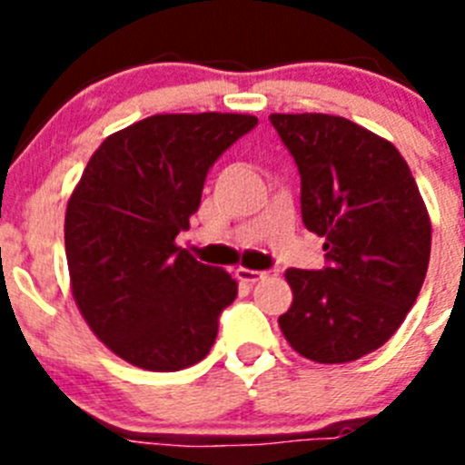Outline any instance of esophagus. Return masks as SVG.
<instances>
[{"label": "esophagus", "mask_w": 465, "mask_h": 465, "mask_svg": "<svg viewBox=\"0 0 465 465\" xmlns=\"http://www.w3.org/2000/svg\"><path fill=\"white\" fill-rule=\"evenodd\" d=\"M277 270H268V272H262V270H249V268H237L235 270V277L240 279V282H246V283H256V282H262V279L268 277H277Z\"/></svg>", "instance_id": "34e87169"}]
</instances>
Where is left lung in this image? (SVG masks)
Segmentation results:
<instances>
[{"instance_id":"8db88e82","label":"left lung","mask_w":465,"mask_h":465,"mask_svg":"<svg viewBox=\"0 0 465 465\" xmlns=\"http://www.w3.org/2000/svg\"><path fill=\"white\" fill-rule=\"evenodd\" d=\"M300 172V212L323 237L326 268L286 270L283 338L316 363L380 349L412 310L430 258V219L391 142L342 116L272 114Z\"/></svg>"}]
</instances>
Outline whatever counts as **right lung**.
I'll return each mask as SVG.
<instances>
[{
    "instance_id": "obj_1",
    "label": "right lung",
    "mask_w": 465,
    "mask_h": 465,
    "mask_svg": "<svg viewBox=\"0 0 465 465\" xmlns=\"http://www.w3.org/2000/svg\"><path fill=\"white\" fill-rule=\"evenodd\" d=\"M256 125L242 114H158L88 160L64 216L72 293L127 363L172 372L209 354L237 282L174 240L191 228L209 167Z\"/></svg>"
}]
</instances>
